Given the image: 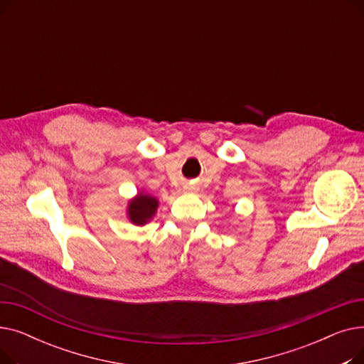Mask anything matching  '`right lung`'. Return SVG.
<instances>
[{
	"label": "right lung",
	"mask_w": 364,
	"mask_h": 364,
	"mask_svg": "<svg viewBox=\"0 0 364 364\" xmlns=\"http://www.w3.org/2000/svg\"><path fill=\"white\" fill-rule=\"evenodd\" d=\"M158 206H159L158 198L140 192L128 202L127 217L134 225H144L155 217Z\"/></svg>",
	"instance_id": "right-lung-1"
}]
</instances>
